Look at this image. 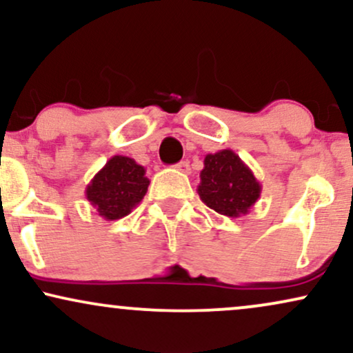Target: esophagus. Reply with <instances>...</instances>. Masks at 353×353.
Instances as JSON below:
<instances>
[{"instance_id": "1", "label": "esophagus", "mask_w": 353, "mask_h": 353, "mask_svg": "<svg viewBox=\"0 0 353 353\" xmlns=\"http://www.w3.org/2000/svg\"><path fill=\"white\" fill-rule=\"evenodd\" d=\"M177 171H181L182 174H190V164L189 161H181L179 164H176Z\"/></svg>"}]
</instances>
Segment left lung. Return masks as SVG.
I'll list each match as a JSON object with an SVG mask.
<instances>
[{
    "instance_id": "left-lung-1",
    "label": "left lung",
    "mask_w": 353,
    "mask_h": 353,
    "mask_svg": "<svg viewBox=\"0 0 353 353\" xmlns=\"http://www.w3.org/2000/svg\"><path fill=\"white\" fill-rule=\"evenodd\" d=\"M197 192L212 210L236 219L248 214L256 203L261 184L235 151L222 150L203 159Z\"/></svg>"
}]
</instances>
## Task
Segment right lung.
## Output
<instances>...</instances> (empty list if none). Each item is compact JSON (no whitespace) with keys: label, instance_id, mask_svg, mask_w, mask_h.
<instances>
[{"label":"right lung","instance_id":"right-lung-1","mask_svg":"<svg viewBox=\"0 0 353 353\" xmlns=\"http://www.w3.org/2000/svg\"><path fill=\"white\" fill-rule=\"evenodd\" d=\"M148 185L150 179L143 165L128 156H113L85 188V197L100 217L118 220L143 201Z\"/></svg>","mask_w":353,"mask_h":353}]
</instances>
